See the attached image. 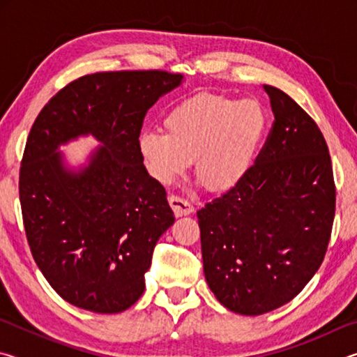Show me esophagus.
<instances>
[{"mask_svg":"<svg viewBox=\"0 0 357 357\" xmlns=\"http://www.w3.org/2000/svg\"><path fill=\"white\" fill-rule=\"evenodd\" d=\"M168 202H170V206L174 211V214H176L178 217L193 213V204L189 200H187L185 197L174 195V193H172V195L168 197Z\"/></svg>","mask_w":357,"mask_h":357,"instance_id":"1","label":"esophagus"}]
</instances>
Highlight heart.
Wrapping results in <instances>:
<instances>
[{
    "label": "heart",
    "instance_id": "b5f03b06",
    "mask_svg": "<svg viewBox=\"0 0 357 357\" xmlns=\"http://www.w3.org/2000/svg\"><path fill=\"white\" fill-rule=\"evenodd\" d=\"M266 123L257 100L200 93L165 114V132H143L138 149L148 173L162 184L173 183L195 159L200 183L213 192H228L249 174Z\"/></svg>",
    "mask_w": 357,
    "mask_h": 357
}]
</instances>
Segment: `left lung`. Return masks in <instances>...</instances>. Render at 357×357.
I'll list each match as a JSON object with an SVG mask.
<instances>
[{
    "label": "left lung",
    "instance_id": "1",
    "mask_svg": "<svg viewBox=\"0 0 357 357\" xmlns=\"http://www.w3.org/2000/svg\"><path fill=\"white\" fill-rule=\"evenodd\" d=\"M274 123L249 174L197 211L204 277L217 301L263 315L296 298L321 266L335 215L328 144L315 121L263 84Z\"/></svg>",
    "mask_w": 357,
    "mask_h": 357
}]
</instances>
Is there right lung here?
<instances>
[{
	"instance_id": "1",
	"label": "right lung",
	"mask_w": 357,
	"mask_h": 357,
	"mask_svg": "<svg viewBox=\"0 0 357 357\" xmlns=\"http://www.w3.org/2000/svg\"><path fill=\"white\" fill-rule=\"evenodd\" d=\"M181 80L167 70L83 75L47 102L29 130L19 178L28 245L72 305L118 313L144 291L155 243L174 214L143 165L138 137L149 108ZM83 133L105 146L82 174L66 172L54 151Z\"/></svg>"
}]
</instances>
